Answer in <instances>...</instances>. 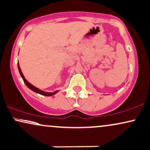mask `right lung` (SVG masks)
Wrapping results in <instances>:
<instances>
[{"mask_svg": "<svg viewBox=\"0 0 150 150\" xmlns=\"http://www.w3.org/2000/svg\"><path fill=\"white\" fill-rule=\"evenodd\" d=\"M18 68L19 72H20V74L21 76V77L23 78V81H24V83H25V85H26L27 86H28V87H29V88H30V89H32V91H34V92H35L36 93H38V94H40L43 95V96H52V95L56 94V93L58 92V91H56V92H43V91H42V90H40V89H38V88H37V87H34V85H32V84H30V83H29L28 81L25 79L24 76H23V73H22V71H21V68H20V66H19L18 63Z\"/></svg>", "mask_w": 150, "mask_h": 150, "instance_id": "right-lung-1", "label": "right lung"}]
</instances>
